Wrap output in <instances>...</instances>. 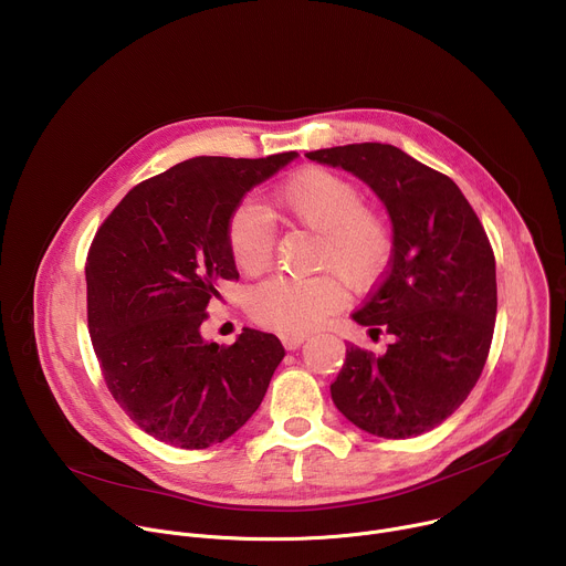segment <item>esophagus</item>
Returning a JSON list of instances; mask_svg holds the SVG:
<instances>
[{
    "label": "esophagus",
    "instance_id": "1",
    "mask_svg": "<svg viewBox=\"0 0 566 566\" xmlns=\"http://www.w3.org/2000/svg\"><path fill=\"white\" fill-rule=\"evenodd\" d=\"M304 340H306L304 336H282V345H284L289 352L297 349V347H300Z\"/></svg>",
    "mask_w": 566,
    "mask_h": 566
}]
</instances>
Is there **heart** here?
<instances>
[{
	"mask_svg": "<svg viewBox=\"0 0 566 566\" xmlns=\"http://www.w3.org/2000/svg\"><path fill=\"white\" fill-rule=\"evenodd\" d=\"M277 214L317 232L315 266L336 273L349 289L369 286L387 266L391 230L387 219L363 203L358 186L325 168H304L273 195ZM228 249L237 269L260 275L275 251V230L266 210L239 206L228 221ZM343 302L332 275L271 277L253 289L249 306L260 325L282 336H304Z\"/></svg>",
	"mask_w": 566,
	"mask_h": 566,
	"instance_id": "heart-1",
	"label": "heart"
}]
</instances>
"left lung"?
<instances>
[{
	"label": "left lung",
	"instance_id": "left-lung-1",
	"mask_svg": "<svg viewBox=\"0 0 566 566\" xmlns=\"http://www.w3.org/2000/svg\"><path fill=\"white\" fill-rule=\"evenodd\" d=\"M306 158L352 172L391 219L389 269L352 317L394 343L380 356L347 347L332 382L336 408L382 439L430 432L465 400L489 358L497 280L486 230L452 179L394 145L354 143Z\"/></svg>",
	"mask_w": 566,
	"mask_h": 566
}]
</instances>
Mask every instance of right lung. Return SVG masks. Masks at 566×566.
<instances>
[{
    "instance_id": "right-lung-1",
    "label": "right lung",
    "mask_w": 566,
    "mask_h": 566,
    "mask_svg": "<svg viewBox=\"0 0 566 566\" xmlns=\"http://www.w3.org/2000/svg\"><path fill=\"white\" fill-rule=\"evenodd\" d=\"M295 158H188L132 188L96 232L85 266L90 336L112 396L149 437L203 450L260 408L284 358L277 336L244 329L219 347L201 325L219 282L239 277L230 214Z\"/></svg>"
}]
</instances>
